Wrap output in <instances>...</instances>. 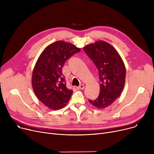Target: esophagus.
<instances>
[{
  "mask_svg": "<svg viewBox=\"0 0 154 154\" xmlns=\"http://www.w3.org/2000/svg\"><path fill=\"white\" fill-rule=\"evenodd\" d=\"M77 88H78V89H79V90H83L84 88V85L83 84L80 85L77 87Z\"/></svg>",
  "mask_w": 154,
  "mask_h": 154,
  "instance_id": "obj_1",
  "label": "esophagus"
}]
</instances>
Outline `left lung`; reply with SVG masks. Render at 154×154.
Listing matches in <instances>:
<instances>
[{
  "label": "left lung",
  "mask_w": 154,
  "mask_h": 154,
  "mask_svg": "<svg viewBox=\"0 0 154 154\" xmlns=\"http://www.w3.org/2000/svg\"><path fill=\"white\" fill-rule=\"evenodd\" d=\"M84 51L97 68L100 81L98 97L88 102L96 108H106L124 89L126 75L124 63L114 47L102 40L87 45Z\"/></svg>",
  "instance_id": "1"
}]
</instances>
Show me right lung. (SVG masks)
I'll return each instance as SVG.
<instances>
[{
    "label": "right lung",
    "mask_w": 154,
    "mask_h": 154,
    "mask_svg": "<svg viewBox=\"0 0 154 154\" xmlns=\"http://www.w3.org/2000/svg\"><path fill=\"white\" fill-rule=\"evenodd\" d=\"M80 49L64 41L48 45L40 55L32 76V85L38 100L48 108L59 110L70 100L73 91L66 87L62 67L66 61Z\"/></svg>",
    "instance_id": "add662e5"
}]
</instances>
